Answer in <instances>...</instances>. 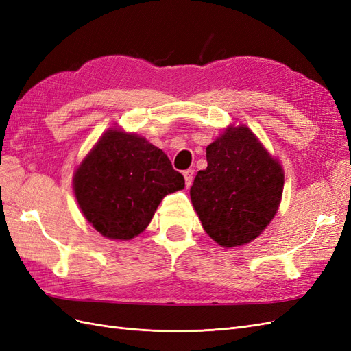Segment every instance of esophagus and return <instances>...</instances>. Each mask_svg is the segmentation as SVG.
I'll return each instance as SVG.
<instances>
[{"label": "esophagus", "instance_id": "obj_1", "mask_svg": "<svg viewBox=\"0 0 351 351\" xmlns=\"http://www.w3.org/2000/svg\"><path fill=\"white\" fill-rule=\"evenodd\" d=\"M183 176H184V180H186V186L190 187L193 183V177H195V169L189 168L186 169V171H183Z\"/></svg>", "mask_w": 351, "mask_h": 351}]
</instances>
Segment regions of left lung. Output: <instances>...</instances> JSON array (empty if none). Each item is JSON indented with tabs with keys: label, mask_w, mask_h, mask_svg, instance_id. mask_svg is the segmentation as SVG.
<instances>
[{
	"label": "left lung",
	"mask_w": 351,
	"mask_h": 351,
	"mask_svg": "<svg viewBox=\"0 0 351 351\" xmlns=\"http://www.w3.org/2000/svg\"><path fill=\"white\" fill-rule=\"evenodd\" d=\"M206 161L190 197L208 236L224 247L256 239L280 206L281 165L244 125L226 130L210 143Z\"/></svg>",
	"instance_id": "1"
}]
</instances>
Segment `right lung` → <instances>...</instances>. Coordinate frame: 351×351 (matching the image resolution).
Wrapping results in <instances>:
<instances>
[{"label":"right lung","instance_id":"add662e5","mask_svg":"<svg viewBox=\"0 0 351 351\" xmlns=\"http://www.w3.org/2000/svg\"><path fill=\"white\" fill-rule=\"evenodd\" d=\"M183 187L184 177L161 149L120 130L105 133L74 174L83 215L114 240L139 236L161 200Z\"/></svg>","mask_w":351,"mask_h":351}]
</instances>
